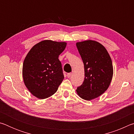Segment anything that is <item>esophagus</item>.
Masks as SVG:
<instances>
[{"instance_id":"34e87169","label":"esophagus","mask_w":134,"mask_h":134,"mask_svg":"<svg viewBox=\"0 0 134 134\" xmlns=\"http://www.w3.org/2000/svg\"><path fill=\"white\" fill-rule=\"evenodd\" d=\"M71 72H70V73H68L67 74V77L68 78H70V77H71Z\"/></svg>"}]
</instances>
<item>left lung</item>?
<instances>
[{
    "mask_svg": "<svg viewBox=\"0 0 134 134\" xmlns=\"http://www.w3.org/2000/svg\"><path fill=\"white\" fill-rule=\"evenodd\" d=\"M76 46L85 67V80L76 92L81 98L90 100L108 89L113 74L112 60L105 47L95 41L78 42Z\"/></svg>",
    "mask_w": 134,
    "mask_h": 134,
    "instance_id": "left-lung-1",
    "label": "left lung"
}]
</instances>
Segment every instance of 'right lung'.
Here are the masks:
<instances>
[{
  "mask_svg": "<svg viewBox=\"0 0 134 134\" xmlns=\"http://www.w3.org/2000/svg\"><path fill=\"white\" fill-rule=\"evenodd\" d=\"M65 42L44 40L32 47L25 58L22 76L25 85L38 99L51 96L64 79L58 56L64 50Z\"/></svg>",
  "mask_w": 134,
  "mask_h": 134,
  "instance_id": "obj_1",
  "label": "right lung"
}]
</instances>
